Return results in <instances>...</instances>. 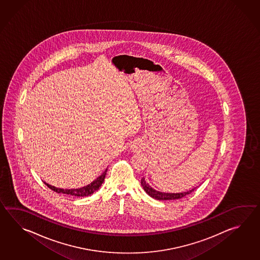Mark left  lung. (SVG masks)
<instances>
[{"label":"left lung","mask_w":260,"mask_h":260,"mask_svg":"<svg viewBox=\"0 0 260 260\" xmlns=\"http://www.w3.org/2000/svg\"><path fill=\"white\" fill-rule=\"evenodd\" d=\"M141 186L143 187L144 190L149 194L150 197H152L155 200H160V201H165V200H176L181 199L183 197H185L186 195L191 193L195 188H192L188 191H185V192H180V193H166V192H161V191H158L154 188H151L149 185V183L145 181V178L141 179Z\"/></svg>","instance_id":"8db88e82"}]
</instances>
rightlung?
<instances>
[{
	"instance_id": "add662e5",
	"label": "right lung",
	"mask_w": 260,
	"mask_h": 260,
	"mask_svg": "<svg viewBox=\"0 0 260 260\" xmlns=\"http://www.w3.org/2000/svg\"><path fill=\"white\" fill-rule=\"evenodd\" d=\"M107 170L108 169H106L105 171L103 172V174L100 175V177H98L96 179H94L93 182L84 186L83 188H70V189L66 188V189H64V188H55L54 186H51L47 183L44 182V184L48 188H51L52 190H54L57 193L68 194V195L74 196V197H85V196H89V195L94 193V191H96L101 187L102 183L104 182Z\"/></svg>"
}]
</instances>
